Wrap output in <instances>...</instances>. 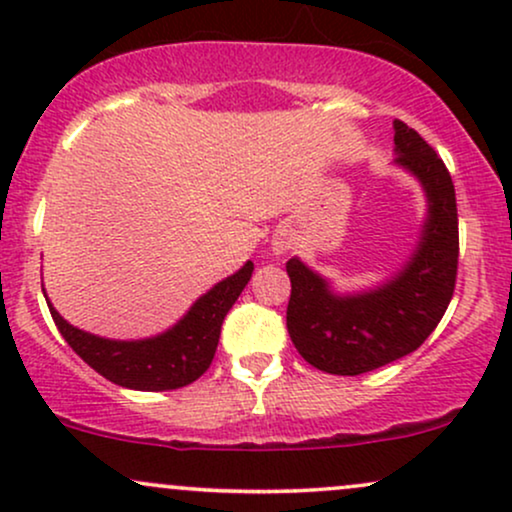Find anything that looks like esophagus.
I'll list each match as a JSON object with an SVG mask.
<instances>
[{
  "instance_id": "34e87169",
  "label": "esophagus",
  "mask_w": 512,
  "mask_h": 512,
  "mask_svg": "<svg viewBox=\"0 0 512 512\" xmlns=\"http://www.w3.org/2000/svg\"><path fill=\"white\" fill-rule=\"evenodd\" d=\"M275 251H280V254H282V251H285V244L277 242V244H275Z\"/></svg>"
}]
</instances>
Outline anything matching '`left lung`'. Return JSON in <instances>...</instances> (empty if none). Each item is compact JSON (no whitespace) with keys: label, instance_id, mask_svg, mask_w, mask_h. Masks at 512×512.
<instances>
[{"label":"left lung","instance_id":"8db88e82","mask_svg":"<svg viewBox=\"0 0 512 512\" xmlns=\"http://www.w3.org/2000/svg\"><path fill=\"white\" fill-rule=\"evenodd\" d=\"M396 163L418 175L430 218L408 266L389 285L334 296L323 277L289 258V337L301 358L330 375H363L413 353L444 318L458 275V208L451 173L437 151L403 121H394Z\"/></svg>","mask_w":512,"mask_h":512}]
</instances>
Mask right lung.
Segmentation results:
<instances>
[{
	"label": "right lung",
	"mask_w": 512,
	"mask_h": 512,
	"mask_svg": "<svg viewBox=\"0 0 512 512\" xmlns=\"http://www.w3.org/2000/svg\"><path fill=\"white\" fill-rule=\"evenodd\" d=\"M251 273L254 263L249 261L242 270L201 296L173 330L142 342L94 337L68 325L49 301L47 306L68 346L106 380L137 391H168L187 387L208 370L218 349L220 325Z\"/></svg>",
	"instance_id": "1"
}]
</instances>
